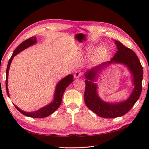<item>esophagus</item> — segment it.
I'll use <instances>...</instances> for the list:
<instances>
[{"label": "esophagus", "instance_id": "34e87169", "mask_svg": "<svg viewBox=\"0 0 149 149\" xmlns=\"http://www.w3.org/2000/svg\"><path fill=\"white\" fill-rule=\"evenodd\" d=\"M81 76H82V72L80 71H77L75 72L74 77L75 78H78L79 77H81Z\"/></svg>", "mask_w": 149, "mask_h": 149}]
</instances>
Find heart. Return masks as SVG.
<instances>
[{
  "label": "heart",
  "instance_id": "b5f03b06",
  "mask_svg": "<svg viewBox=\"0 0 149 149\" xmlns=\"http://www.w3.org/2000/svg\"><path fill=\"white\" fill-rule=\"evenodd\" d=\"M92 49V46H89L86 47V50L87 51H89ZM104 57V51L102 49H99V50H97V52H96L94 55L92 57V59L93 61H99L102 58Z\"/></svg>",
  "mask_w": 149,
  "mask_h": 149
}]
</instances>
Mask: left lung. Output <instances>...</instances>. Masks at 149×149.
<instances>
[{
	"instance_id": "1",
	"label": "left lung",
	"mask_w": 149,
	"mask_h": 149,
	"mask_svg": "<svg viewBox=\"0 0 149 149\" xmlns=\"http://www.w3.org/2000/svg\"><path fill=\"white\" fill-rule=\"evenodd\" d=\"M118 51L112 59L104 63L85 73V90L84 99L86 106L99 116L104 118H115L126 114L139 100L142 88L143 68L136 54L118 40H114ZM112 63H121L128 68L133 77L132 83L135 86L131 95L122 102L110 103L101 100L97 93L95 83L99 72Z\"/></svg>"
}]
</instances>
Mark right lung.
<instances>
[{"label": "right lung", "mask_w": 149, "mask_h": 149, "mask_svg": "<svg viewBox=\"0 0 149 149\" xmlns=\"http://www.w3.org/2000/svg\"><path fill=\"white\" fill-rule=\"evenodd\" d=\"M37 38L36 37H32L30 38H28L26 40H24L20 45H18L16 49L14 50V52L13 53V55L10 58V59L8 62V67H7L6 70V88L7 93H8V97H9V91H8V74H9V70L10 68V65L11 64L12 60L13 57L16 56L17 54H19L21 51H23L25 49L28 48V47H30L33 45L37 43ZM73 81V75L69 74L66 76V77L63 78L61 80H60L57 84L56 86V90L55 93L54 95V100L51 103L47 105V106L43 107L40 109L34 111V112H25L23 110L20 109L19 108H18L15 104L14 106L16 107L17 109L19 111L21 114L26 116L31 117V118H43L49 116V115L52 114L54 112H55L59 107L62 102V98L63 93L65 91V90L66 89L67 87L71 84V83Z\"/></svg>", "instance_id": "right-lung-1"}]
</instances>
